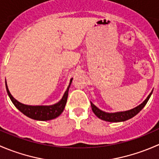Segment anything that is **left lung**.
<instances>
[{
    "label": "left lung",
    "mask_w": 159,
    "mask_h": 159,
    "mask_svg": "<svg viewBox=\"0 0 159 159\" xmlns=\"http://www.w3.org/2000/svg\"><path fill=\"white\" fill-rule=\"evenodd\" d=\"M152 93V91L150 93V94L148 96V98H147L140 105H139L138 107H136V108H133V109L131 110L126 111L116 112V113H107V112H105L103 111L98 109L94 104H92V102H91V109H92L94 115H95L98 118H99L102 120H104V121H110V122L124 121L133 118L134 116H135V115L145 106V105H146L147 102H148V99L150 98Z\"/></svg>",
    "instance_id": "left-lung-1"
}]
</instances>
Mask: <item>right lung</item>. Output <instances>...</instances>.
<instances>
[{"label":"right lung","mask_w":159,"mask_h":159,"mask_svg":"<svg viewBox=\"0 0 159 159\" xmlns=\"http://www.w3.org/2000/svg\"><path fill=\"white\" fill-rule=\"evenodd\" d=\"M71 81L72 78L70 79L69 85H68L61 100L55 105H50V106H30V105H23L13 98L8 89H7V84H6V89H7V94H8L11 102H13L14 106L20 111H21L24 115L29 117L32 119L38 120V121H48V120H51L57 118L63 112L65 105H66L67 99H68V90H69Z\"/></svg>","instance_id":"right-lung-1"}]
</instances>
